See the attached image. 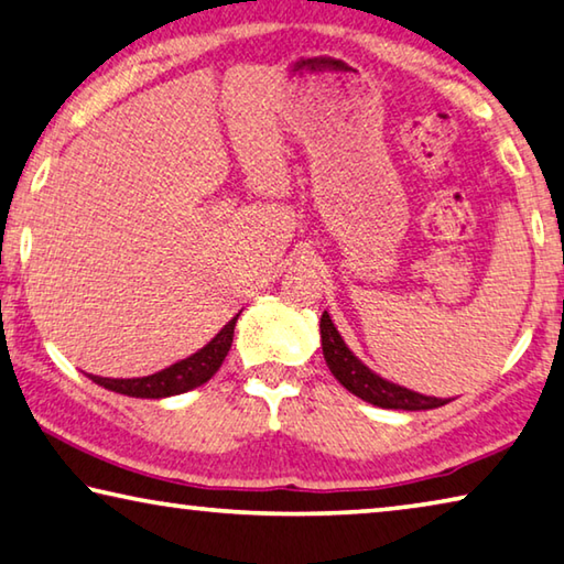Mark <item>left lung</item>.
<instances>
[{
  "mask_svg": "<svg viewBox=\"0 0 564 564\" xmlns=\"http://www.w3.org/2000/svg\"><path fill=\"white\" fill-rule=\"evenodd\" d=\"M321 348H324L326 366L338 379V383L351 391L354 397L369 401L373 406L422 411L446 404V399L424 397L419 394V391L399 387V383L379 377L377 371H371L369 366L346 346L341 334H338V328L334 326V321H330L328 311L321 314Z\"/></svg>",
  "mask_w": 564,
  "mask_h": 564,
  "instance_id": "obj_1",
  "label": "left lung"
}]
</instances>
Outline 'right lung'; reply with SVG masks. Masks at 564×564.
I'll return each mask as SVG.
<instances>
[{
	"instance_id": "obj_1",
	"label": "right lung",
	"mask_w": 564,
	"mask_h": 564,
	"mask_svg": "<svg viewBox=\"0 0 564 564\" xmlns=\"http://www.w3.org/2000/svg\"><path fill=\"white\" fill-rule=\"evenodd\" d=\"M240 314L223 326L216 336L210 338L208 344L198 348L193 356L177 361L167 369L150 373V377H140V379H102V377H93L95 383L100 387L115 391V394H124V397H135V399H167V397H177L185 394L200 383L208 381L213 373L220 369V364L226 361V356L230 351V344H234V330H236V321Z\"/></svg>"
}]
</instances>
